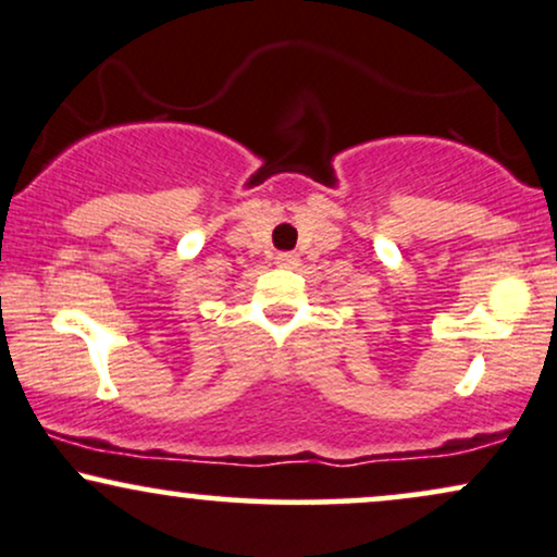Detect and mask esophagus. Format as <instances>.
I'll return each instance as SVG.
<instances>
[{
	"mask_svg": "<svg viewBox=\"0 0 557 557\" xmlns=\"http://www.w3.org/2000/svg\"><path fill=\"white\" fill-rule=\"evenodd\" d=\"M274 264L283 267V270H293V267H298V253H290V251H283L274 257Z\"/></svg>",
	"mask_w": 557,
	"mask_h": 557,
	"instance_id": "obj_1",
	"label": "esophagus"
}]
</instances>
